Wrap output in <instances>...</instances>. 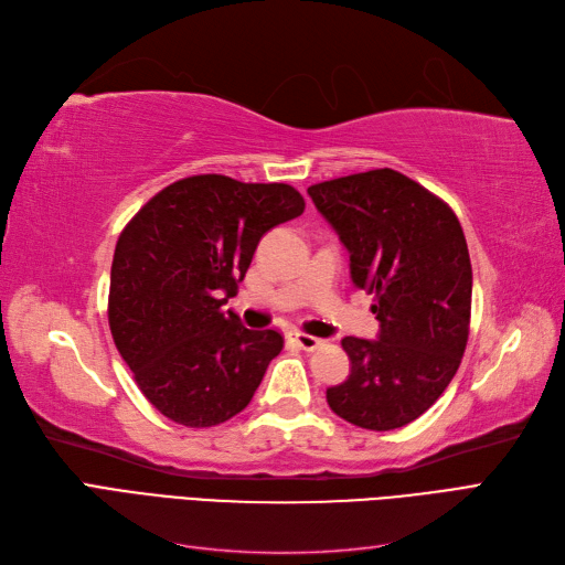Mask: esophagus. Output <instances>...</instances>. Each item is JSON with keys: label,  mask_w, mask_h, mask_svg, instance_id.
Segmentation results:
<instances>
[{"label": "esophagus", "mask_w": 565, "mask_h": 565, "mask_svg": "<svg viewBox=\"0 0 565 565\" xmlns=\"http://www.w3.org/2000/svg\"><path fill=\"white\" fill-rule=\"evenodd\" d=\"M287 339L292 341V344H297L299 349H303V351H316V349L322 344V339H318V337H313V334L299 332V330L287 332Z\"/></svg>", "instance_id": "esophagus-1"}]
</instances>
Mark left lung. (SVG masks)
Listing matches in <instances>:
<instances>
[{"label": "left lung", "mask_w": 565, "mask_h": 565, "mask_svg": "<svg viewBox=\"0 0 565 565\" xmlns=\"http://www.w3.org/2000/svg\"><path fill=\"white\" fill-rule=\"evenodd\" d=\"M309 195L380 320L377 339H341L351 374L328 388V405L361 429H401L440 398L467 349L465 231L446 202L388 167L316 183Z\"/></svg>", "instance_id": "obj_1"}]
</instances>
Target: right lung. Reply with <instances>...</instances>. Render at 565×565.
<instances>
[{
    "label": "right lung",
    "instance_id": "1",
    "mask_svg": "<svg viewBox=\"0 0 565 565\" xmlns=\"http://www.w3.org/2000/svg\"><path fill=\"white\" fill-rule=\"evenodd\" d=\"M303 207L287 183L198 174L162 188L119 233L110 332L167 419L202 429L249 405L282 334L247 330L224 303L237 295L264 233Z\"/></svg>",
    "mask_w": 565,
    "mask_h": 565
}]
</instances>
